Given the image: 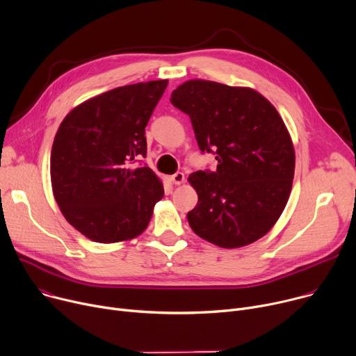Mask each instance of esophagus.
I'll use <instances>...</instances> for the list:
<instances>
[{
	"label": "esophagus",
	"instance_id": "1",
	"mask_svg": "<svg viewBox=\"0 0 356 356\" xmlns=\"http://www.w3.org/2000/svg\"><path fill=\"white\" fill-rule=\"evenodd\" d=\"M170 180H172L175 184H181V183H184V173L177 172V173H175V175L170 177Z\"/></svg>",
	"mask_w": 356,
	"mask_h": 356
}]
</instances>
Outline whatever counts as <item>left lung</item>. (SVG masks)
Returning a JSON list of instances; mask_svg holds the SVG:
<instances>
[{
  "instance_id": "left-lung-1",
  "label": "left lung",
  "mask_w": 356,
  "mask_h": 356,
  "mask_svg": "<svg viewBox=\"0 0 356 356\" xmlns=\"http://www.w3.org/2000/svg\"><path fill=\"white\" fill-rule=\"evenodd\" d=\"M190 116L202 152L216 153V172H195L188 183L199 202L187 213L191 230L221 248L266 236L284 211L296 170L288 129L261 93L251 88L190 79L172 92Z\"/></svg>"
}]
</instances>
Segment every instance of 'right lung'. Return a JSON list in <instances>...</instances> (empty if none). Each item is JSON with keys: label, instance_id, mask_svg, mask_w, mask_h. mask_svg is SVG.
Returning a JSON list of instances; mask_svg holds the SVG:
<instances>
[{"label": "right lung", "instance_id": "right-lung-1", "mask_svg": "<svg viewBox=\"0 0 356 356\" xmlns=\"http://www.w3.org/2000/svg\"><path fill=\"white\" fill-rule=\"evenodd\" d=\"M168 79L115 88L74 108L51 150L54 197L67 221L96 243L140 236L165 195L156 173L132 168L146 156L145 127Z\"/></svg>", "mask_w": 356, "mask_h": 356}]
</instances>
